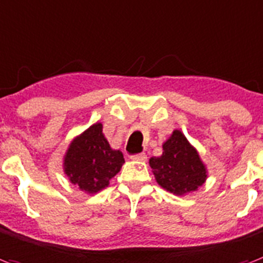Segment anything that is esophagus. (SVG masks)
<instances>
[{"label":"esophagus","mask_w":263,"mask_h":263,"mask_svg":"<svg viewBox=\"0 0 263 263\" xmlns=\"http://www.w3.org/2000/svg\"><path fill=\"white\" fill-rule=\"evenodd\" d=\"M132 159L136 161H140V163H145V161H146V155H145V153H138V155L132 156Z\"/></svg>","instance_id":"34e87169"}]
</instances>
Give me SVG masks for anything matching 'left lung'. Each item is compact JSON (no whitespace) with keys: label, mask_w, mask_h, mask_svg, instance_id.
Listing matches in <instances>:
<instances>
[{"label":"left lung","mask_w":263,"mask_h":263,"mask_svg":"<svg viewBox=\"0 0 263 263\" xmlns=\"http://www.w3.org/2000/svg\"><path fill=\"white\" fill-rule=\"evenodd\" d=\"M155 179L164 190L184 195L198 190L208 178L206 165L198 151L180 130H174L163 144V155L149 159Z\"/></svg>","instance_id":"obj_1"}]
</instances>
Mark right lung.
<instances>
[{
	"label": "right lung",
	"mask_w": 263,
	"mask_h": 263,
	"mask_svg": "<svg viewBox=\"0 0 263 263\" xmlns=\"http://www.w3.org/2000/svg\"><path fill=\"white\" fill-rule=\"evenodd\" d=\"M125 163L121 151L112 149L100 122L73 138L64 156V172L70 183L87 194H96L110 184Z\"/></svg>",
	"instance_id": "1"
}]
</instances>
